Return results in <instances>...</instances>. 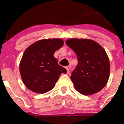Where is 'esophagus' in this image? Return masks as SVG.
Instances as JSON below:
<instances>
[{"instance_id":"34e87169","label":"esophagus","mask_w":124,"mask_h":124,"mask_svg":"<svg viewBox=\"0 0 124 124\" xmlns=\"http://www.w3.org/2000/svg\"><path fill=\"white\" fill-rule=\"evenodd\" d=\"M66 70H67V74H69L70 73V68H69V67H66Z\"/></svg>"}]
</instances>
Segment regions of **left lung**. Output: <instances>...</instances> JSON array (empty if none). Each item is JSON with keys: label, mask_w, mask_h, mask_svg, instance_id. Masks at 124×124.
I'll return each mask as SVG.
<instances>
[{"label": "left lung", "mask_w": 124, "mask_h": 124, "mask_svg": "<svg viewBox=\"0 0 124 124\" xmlns=\"http://www.w3.org/2000/svg\"><path fill=\"white\" fill-rule=\"evenodd\" d=\"M66 44L76 53L78 64L70 77L75 88L90 95L100 91L108 82L110 62L106 51L88 39H69Z\"/></svg>", "instance_id": "left-lung-1"}]
</instances>
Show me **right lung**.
Returning a JSON list of instances; mask_svg holds the SVG:
<instances>
[{"label": "right lung", "instance_id": "1", "mask_svg": "<svg viewBox=\"0 0 124 124\" xmlns=\"http://www.w3.org/2000/svg\"><path fill=\"white\" fill-rule=\"evenodd\" d=\"M63 45L62 39H47L26 48L20 63V72L29 89L39 93L48 92L54 87L61 74L67 73L54 57V52Z\"/></svg>", "mask_w": 124, "mask_h": 124}]
</instances>
